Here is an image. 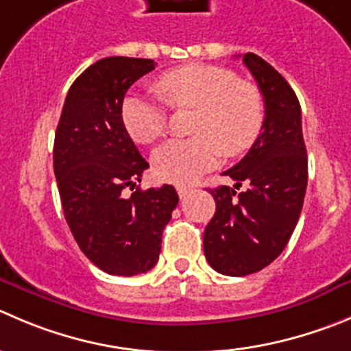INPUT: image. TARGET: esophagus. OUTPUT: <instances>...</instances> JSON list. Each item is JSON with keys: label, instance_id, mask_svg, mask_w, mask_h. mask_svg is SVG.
<instances>
[{"label": "esophagus", "instance_id": "esophagus-1", "mask_svg": "<svg viewBox=\"0 0 351 351\" xmlns=\"http://www.w3.org/2000/svg\"><path fill=\"white\" fill-rule=\"evenodd\" d=\"M176 189H178V195H179V198H186V196L189 195V193H191V188H189V186H184V184H178L176 186Z\"/></svg>", "mask_w": 351, "mask_h": 351}]
</instances>
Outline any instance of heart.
<instances>
[{"label": "heart", "instance_id": "obj_1", "mask_svg": "<svg viewBox=\"0 0 351 351\" xmlns=\"http://www.w3.org/2000/svg\"><path fill=\"white\" fill-rule=\"evenodd\" d=\"M155 89L172 108H196L195 138L169 141L153 156L162 181L191 184L217 165L222 153L248 152L263 129L265 101L260 89L223 66H179L160 75ZM122 122L136 143L152 145L165 134L167 112L158 101L129 96L122 103Z\"/></svg>", "mask_w": 351, "mask_h": 351}]
</instances>
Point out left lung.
Here are the masks:
<instances>
[{"label": "left lung", "mask_w": 351, "mask_h": 351, "mask_svg": "<svg viewBox=\"0 0 351 351\" xmlns=\"http://www.w3.org/2000/svg\"><path fill=\"white\" fill-rule=\"evenodd\" d=\"M265 101V122L245 158L226 170L234 188L208 189L215 213L203 232L210 267L223 276H248L272 263L300 219L308 181L302 108L295 91L270 63L243 55ZM246 184L241 193L235 189Z\"/></svg>", "instance_id": "1"}]
</instances>
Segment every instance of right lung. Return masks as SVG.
<instances>
[{
    "label": "right lung",
    "instance_id": "add662e5",
    "mask_svg": "<svg viewBox=\"0 0 351 351\" xmlns=\"http://www.w3.org/2000/svg\"><path fill=\"white\" fill-rule=\"evenodd\" d=\"M155 65L128 56L93 63L70 86L56 128L53 169L63 215L82 253L112 276L155 267L179 203L173 186L139 188L149 165L122 122L123 96Z\"/></svg>",
    "mask_w": 351,
    "mask_h": 351
}]
</instances>
